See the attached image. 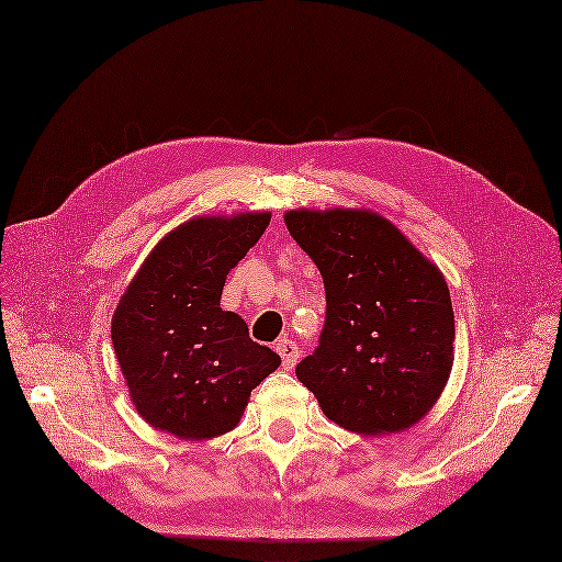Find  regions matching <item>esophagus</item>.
I'll return each mask as SVG.
<instances>
[{
    "label": "esophagus",
    "mask_w": 562,
    "mask_h": 562,
    "mask_svg": "<svg viewBox=\"0 0 562 562\" xmlns=\"http://www.w3.org/2000/svg\"><path fill=\"white\" fill-rule=\"evenodd\" d=\"M276 349H278V355H280V359H282V366H284V370H292V368L296 366L299 357H301L299 347H296L292 340H280Z\"/></svg>",
    "instance_id": "obj_1"
}]
</instances>
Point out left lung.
Returning <instances> with one entry per match:
<instances>
[{"instance_id": "obj_1", "label": "left lung", "mask_w": 562, "mask_h": 562, "mask_svg": "<svg viewBox=\"0 0 562 562\" xmlns=\"http://www.w3.org/2000/svg\"><path fill=\"white\" fill-rule=\"evenodd\" d=\"M292 238L324 278L319 345L296 366L330 422L363 435L417 424L453 363L442 273L389 220L368 211H292Z\"/></svg>"}]
</instances>
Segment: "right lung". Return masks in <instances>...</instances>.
<instances>
[{
	"mask_svg": "<svg viewBox=\"0 0 562 562\" xmlns=\"http://www.w3.org/2000/svg\"><path fill=\"white\" fill-rule=\"evenodd\" d=\"M268 213L196 217L164 236L120 299L111 338L132 401L182 440L236 428L249 391L280 357L220 307L228 270L255 247Z\"/></svg>",
	"mask_w": 562,
	"mask_h": 562,
	"instance_id": "right-lung-1",
	"label": "right lung"
}]
</instances>
